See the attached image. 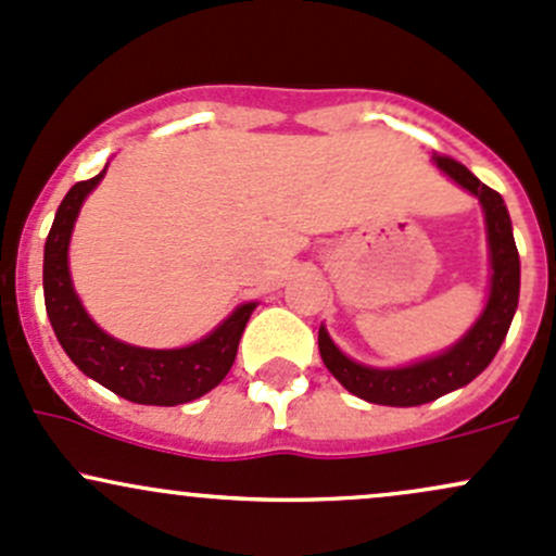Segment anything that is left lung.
I'll use <instances>...</instances> for the list:
<instances>
[{
    "instance_id": "1",
    "label": "left lung",
    "mask_w": 556,
    "mask_h": 556,
    "mask_svg": "<svg viewBox=\"0 0 556 556\" xmlns=\"http://www.w3.org/2000/svg\"><path fill=\"white\" fill-rule=\"evenodd\" d=\"M431 162L482 204L490 250V293L477 323L453 346L402 367L362 365L332 343L325 325L319 327V354L327 370L343 389L372 405L416 407L440 400L455 389H464L498 354L519 303V253L504 197L450 156H431Z\"/></svg>"
}]
</instances>
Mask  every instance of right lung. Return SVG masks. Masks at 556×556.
<instances>
[{"instance_id": "1", "label": "right lung", "mask_w": 556, "mask_h": 556, "mask_svg": "<svg viewBox=\"0 0 556 556\" xmlns=\"http://www.w3.org/2000/svg\"><path fill=\"white\" fill-rule=\"evenodd\" d=\"M109 167V165H106ZM79 180L63 197L45 242V306L58 343L87 378L138 405H186L200 400L229 376L239 338L258 303H239L213 332L180 349H143L116 341L92 323L74 290L68 271V244L74 224L90 191L106 175Z\"/></svg>"}]
</instances>
